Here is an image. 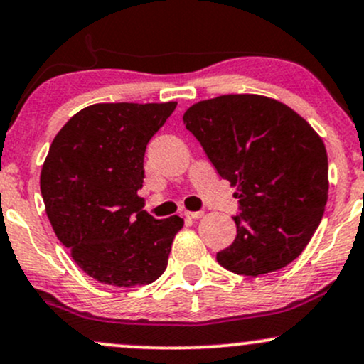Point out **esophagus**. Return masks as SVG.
I'll return each mask as SVG.
<instances>
[{
	"label": "esophagus",
	"mask_w": 364,
	"mask_h": 364,
	"mask_svg": "<svg viewBox=\"0 0 364 364\" xmlns=\"http://www.w3.org/2000/svg\"><path fill=\"white\" fill-rule=\"evenodd\" d=\"M185 217H188V219H200V217H203V212L202 210H198V212L186 210L185 212Z\"/></svg>",
	"instance_id": "34e87169"
}]
</instances>
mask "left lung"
Here are the masks:
<instances>
[{
  "label": "left lung",
  "mask_w": 364,
  "mask_h": 364,
  "mask_svg": "<svg viewBox=\"0 0 364 364\" xmlns=\"http://www.w3.org/2000/svg\"><path fill=\"white\" fill-rule=\"evenodd\" d=\"M219 176L237 186V235L217 253L240 275L275 272L301 255L328 195L323 141L286 104L231 94L193 104L183 116Z\"/></svg>",
  "instance_id": "1"
}]
</instances>
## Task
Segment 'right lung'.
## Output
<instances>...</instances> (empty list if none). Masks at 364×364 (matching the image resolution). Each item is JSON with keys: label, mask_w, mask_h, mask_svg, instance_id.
<instances>
[{"label": "right lung", "mask_w": 364, "mask_h": 364, "mask_svg": "<svg viewBox=\"0 0 364 364\" xmlns=\"http://www.w3.org/2000/svg\"><path fill=\"white\" fill-rule=\"evenodd\" d=\"M176 102L94 104L54 136L41 193L58 240L77 265L109 286H147L162 275L178 215L154 219L139 196L147 144Z\"/></svg>", "instance_id": "right-lung-1"}]
</instances>
